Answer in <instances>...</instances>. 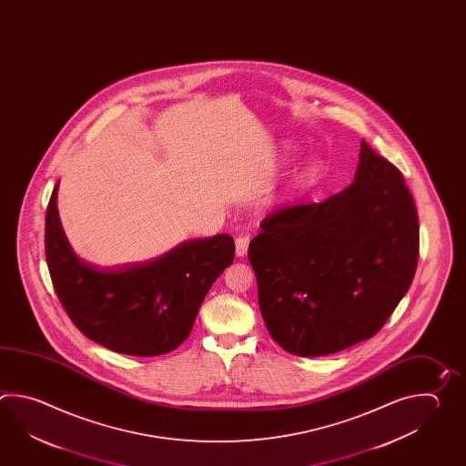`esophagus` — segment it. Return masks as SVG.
<instances>
[{
  "label": "esophagus",
  "mask_w": 466,
  "mask_h": 466,
  "mask_svg": "<svg viewBox=\"0 0 466 466\" xmlns=\"http://www.w3.org/2000/svg\"><path fill=\"white\" fill-rule=\"evenodd\" d=\"M248 236H238L236 238V254L238 257H244L248 254Z\"/></svg>",
  "instance_id": "1"
}]
</instances>
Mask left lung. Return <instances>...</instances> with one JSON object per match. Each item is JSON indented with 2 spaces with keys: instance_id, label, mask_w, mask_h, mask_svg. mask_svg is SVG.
I'll list each match as a JSON object with an SVG mask.
<instances>
[{
  "instance_id": "left-lung-1",
  "label": "left lung",
  "mask_w": 466,
  "mask_h": 466,
  "mask_svg": "<svg viewBox=\"0 0 466 466\" xmlns=\"http://www.w3.org/2000/svg\"><path fill=\"white\" fill-rule=\"evenodd\" d=\"M248 244L258 309L285 351L322 357L371 339L407 294L420 248L401 172L361 143L353 184L268 214Z\"/></svg>"
}]
</instances>
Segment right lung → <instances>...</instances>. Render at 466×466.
I'll return each mask as SVG.
<instances>
[{
    "label": "right lung",
    "mask_w": 466,
    "mask_h": 466,
    "mask_svg": "<svg viewBox=\"0 0 466 466\" xmlns=\"http://www.w3.org/2000/svg\"><path fill=\"white\" fill-rule=\"evenodd\" d=\"M57 184L46 209L45 250L49 276L67 317L109 350L156 357L187 337L202 300L234 260V238L218 234L187 240L159 258L99 268L81 260L57 218Z\"/></svg>",
    "instance_id": "right-lung-1"
}]
</instances>
